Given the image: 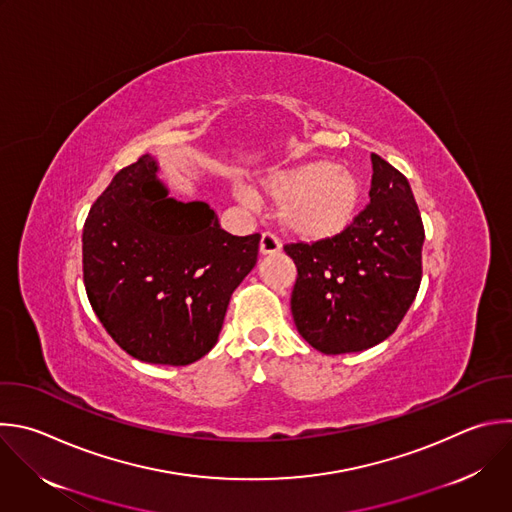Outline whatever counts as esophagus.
<instances>
[{
	"instance_id": "1",
	"label": "esophagus",
	"mask_w": 512,
	"mask_h": 512,
	"mask_svg": "<svg viewBox=\"0 0 512 512\" xmlns=\"http://www.w3.org/2000/svg\"><path fill=\"white\" fill-rule=\"evenodd\" d=\"M259 251H261V255H273V253H279V251H281V243H279V239H277L273 233L265 231V233L261 235Z\"/></svg>"
}]
</instances>
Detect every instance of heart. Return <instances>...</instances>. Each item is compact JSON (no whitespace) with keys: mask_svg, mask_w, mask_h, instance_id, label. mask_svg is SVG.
I'll return each instance as SVG.
<instances>
[{"mask_svg":"<svg viewBox=\"0 0 512 512\" xmlns=\"http://www.w3.org/2000/svg\"><path fill=\"white\" fill-rule=\"evenodd\" d=\"M261 191L279 207L281 225L307 241L344 233L354 223L362 201L358 177L329 160L275 170L263 179ZM235 197L247 205L257 203V195L245 185L235 187Z\"/></svg>","mask_w":512,"mask_h":512,"instance_id":"heart-1","label":"heart"}]
</instances>
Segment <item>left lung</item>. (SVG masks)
<instances>
[{"mask_svg":"<svg viewBox=\"0 0 512 512\" xmlns=\"http://www.w3.org/2000/svg\"><path fill=\"white\" fill-rule=\"evenodd\" d=\"M370 205L331 239L289 243L297 267L291 313L321 354L362 352L390 337L422 281L424 225L408 179L372 154Z\"/></svg>","mask_w":512,"mask_h":512,"instance_id":"8db88e82","label":"left lung"}]
</instances>
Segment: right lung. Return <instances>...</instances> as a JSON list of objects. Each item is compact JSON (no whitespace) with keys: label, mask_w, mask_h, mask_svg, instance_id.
<instances>
[{"label":"right lung","mask_w":512,"mask_h":512,"mask_svg":"<svg viewBox=\"0 0 512 512\" xmlns=\"http://www.w3.org/2000/svg\"><path fill=\"white\" fill-rule=\"evenodd\" d=\"M156 168L142 154L90 207L84 287L126 354L189 366L215 348L231 295L257 263L261 235L235 237L207 203L168 199Z\"/></svg>","instance_id":"right-lung-1"}]
</instances>
